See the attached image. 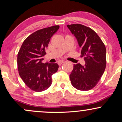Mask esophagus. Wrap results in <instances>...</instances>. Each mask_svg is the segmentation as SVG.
Here are the masks:
<instances>
[{
	"mask_svg": "<svg viewBox=\"0 0 122 122\" xmlns=\"http://www.w3.org/2000/svg\"><path fill=\"white\" fill-rule=\"evenodd\" d=\"M64 62H65V61H63V60H61V61H58V65H61V64H62L63 63H64Z\"/></svg>",
	"mask_w": 122,
	"mask_h": 122,
	"instance_id": "obj_1",
	"label": "esophagus"
}]
</instances>
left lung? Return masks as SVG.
<instances>
[{
	"mask_svg": "<svg viewBox=\"0 0 122 122\" xmlns=\"http://www.w3.org/2000/svg\"><path fill=\"white\" fill-rule=\"evenodd\" d=\"M67 27L77 40L84 66L74 64L69 75L72 85L77 89L86 91L94 88L101 79L106 67V49L100 38L91 28L81 24Z\"/></svg>",
	"mask_w": 122,
	"mask_h": 122,
	"instance_id": "left-lung-1",
	"label": "left lung"
}]
</instances>
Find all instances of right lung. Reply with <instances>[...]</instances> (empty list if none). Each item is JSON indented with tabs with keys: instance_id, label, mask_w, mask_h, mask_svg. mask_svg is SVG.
Returning <instances> with one entry per match:
<instances>
[{
	"instance_id": "add662e5",
	"label": "right lung",
	"mask_w": 122,
	"mask_h": 122,
	"mask_svg": "<svg viewBox=\"0 0 122 122\" xmlns=\"http://www.w3.org/2000/svg\"><path fill=\"white\" fill-rule=\"evenodd\" d=\"M60 26L40 29L32 33L23 41L18 53L19 75L27 86L35 92H42L51 85V76L58 71L56 63H43L50 38Z\"/></svg>"
}]
</instances>
